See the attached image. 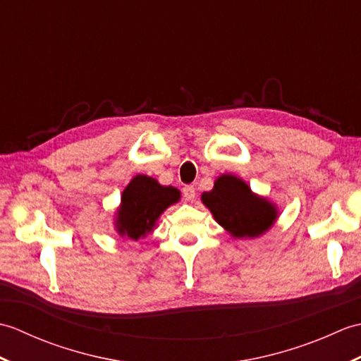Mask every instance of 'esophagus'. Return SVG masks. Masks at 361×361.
Instances as JSON below:
<instances>
[{
  "instance_id": "esophagus-1",
  "label": "esophagus",
  "mask_w": 361,
  "mask_h": 361,
  "mask_svg": "<svg viewBox=\"0 0 361 361\" xmlns=\"http://www.w3.org/2000/svg\"><path fill=\"white\" fill-rule=\"evenodd\" d=\"M183 197H185L186 202H194L195 200V188L194 186L183 188Z\"/></svg>"
}]
</instances>
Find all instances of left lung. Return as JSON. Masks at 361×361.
Instances as JSON below:
<instances>
[{
	"label": "left lung",
	"mask_w": 361,
	"mask_h": 361,
	"mask_svg": "<svg viewBox=\"0 0 361 361\" xmlns=\"http://www.w3.org/2000/svg\"><path fill=\"white\" fill-rule=\"evenodd\" d=\"M219 224L234 237H256L265 233L276 219V208L255 195L245 181L234 175H221L211 192L202 195Z\"/></svg>",
	"instance_id": "8db88e82"
}]
</instances>
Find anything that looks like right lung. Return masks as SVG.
<instances>
[{"mask_svg":"<svg viewBox=\"0 0 361 361\" xmlns=\"http://www.w3.org/2000/svg\"><path fill=\"white\" fill-rule=\"evenodd\" d=\"M178 189L161 186L150 176H135L122 192V204L116 220L119 234L137 240L152 231L161 212L178 202Z\"/></svg>","mask_w":361,"mask_h":361,"instance_id":"1","label":"right lung"}]
</instances>
